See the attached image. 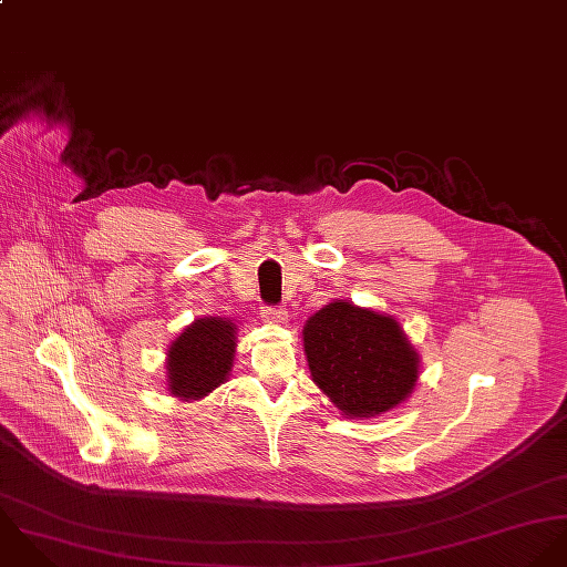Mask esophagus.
<instances>
[{"label": "esophagus", "mask_w": 567, "mask_h": 567, "mask_svg": "<svg viewBox=\"0 0 567 567\" xmlns=\"http://www.w3.org/2000/svg\"><path fill=\"white\" fill-rule=\"evenodd\" d=\"M262 318H265V322H269V324H282V322L287 320V311H285V309L265 307V309H262Z\"/></svg>", "instance_id": "1"}]
</instances>
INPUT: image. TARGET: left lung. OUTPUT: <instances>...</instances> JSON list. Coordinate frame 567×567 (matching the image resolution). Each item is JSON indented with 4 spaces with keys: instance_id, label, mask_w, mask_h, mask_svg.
<instances>
[{
    "instance_id": "obj_1",
    "label": "left lung",
    "mask_w": 567,
    "mask_h": 567,
    "mask_svg": "<svg viewBox=\"0 0 567 567\" xmlns=\"http://www.w3.org/2000/svg\"><path fill=\"white\" fill-rule=\"evenodd\" d=\"M302 346L313 383L350 419H374L410 399L421 354L396 318L350 300L316 311Z\"/></svg>"
}]
</instances>
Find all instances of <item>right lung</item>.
I'll list each match as a JSON object with an SVG mask.
<instances>
[{"mask_svg": "<svg viewBox=\"0 0 567 567\" xmlns=\"http://www.w3.org/2000/svg\"><path fill=\"white\" fill-rule=\"evenodd\" d=\"M238 329L229 318H197L166 350V390L179 401H202L226 383L234 365Z\"/></svg>", "mask_w": 567, "mask_h": 567, "instance_id": "obj_1", "label": "right lung"}]
</instances>
